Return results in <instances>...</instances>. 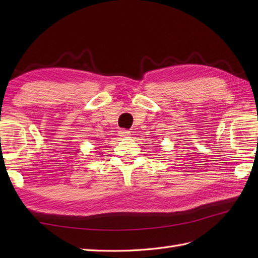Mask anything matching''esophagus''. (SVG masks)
Wrapping results in <instances>:
<instances>
[{
  "label": "esophagus",
  "mask_w": 258,
  "mask_h": 258,
  "mask_svg": "<svg viewBox=\"0 0 258 258\" xmlns=\"http://www.w3.org/2000/svg\"><path fill=\"white\" fill-rule=\"evenodd\" d=\"M118 135L120 136V138H127V136L130 135V131L120 130V131H118Z\"/></svg>",
  "instance_id": "obj_1"
}]
</instances>
